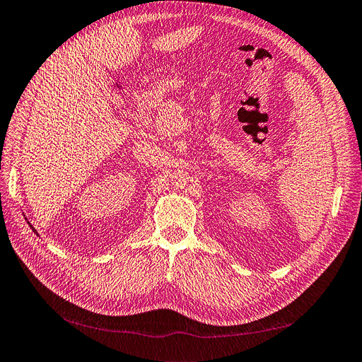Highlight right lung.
<instances>
[{
  "label": "right lung",
  "instance_id": "1",
  "mask_svg": "<svg viewBox=\"0 0 362 362\" xmlns=\"http://www.w3.org/2000/svg\"><path fill=\"white\" fill-rule=\"evenodd\" d=\"M28 225H30V222H28ZM30 228H31V229H33V231H35V233H36V229H35V228H33V226H31V225H30ZM36 234H37V233H36Z\"/></svg>",
  "mask_w": 362,
  "mask_h": 362
}]
</instances>
